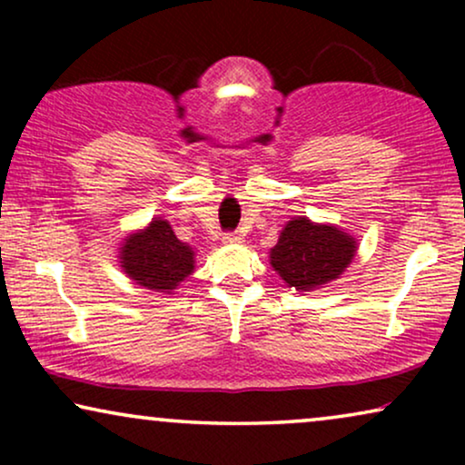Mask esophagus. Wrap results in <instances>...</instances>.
<instances>
[{
  "label": "esophagus",
  "mask_w": 465,
  "mask_h": 465,
  "mask_svg": "<svg viewBox=\"0 0 465 465\" xmlns=\"http://www.w3.org/2000/svg\"><path fill=\"white\" fill-rule=\"evenodd\" d=\"M224 241L226 245H239V243H243V234L241 232H228V234H224Z\"/></svg>",
  "instance_id": "34e87169"
}]
</instances>
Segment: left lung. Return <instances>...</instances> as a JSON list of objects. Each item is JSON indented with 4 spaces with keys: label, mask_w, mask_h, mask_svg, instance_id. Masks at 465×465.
<instances>
[{
    "label": "left lung",
    "mask_w": 465,
    "mask_h": 465,
    "mask_svg": "<svg viewBox=\"0 0 465 465\" xmlns=\"http://www.w3.org/2000/svg\"><path fill=\"white\" fill-rule=\"evenodd\" d=\"M358 241L332 224L292 218L271 250V266L298 292H311L334 282L351 264Z\"/></svg>",
    "instance_id": "8db88e82"
}]
</instances>
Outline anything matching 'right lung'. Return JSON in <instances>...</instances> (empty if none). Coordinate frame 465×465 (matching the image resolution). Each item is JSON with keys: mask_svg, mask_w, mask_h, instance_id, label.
Instances as JSON below:
<instances>
[{"mask_svg": "<svg viewBox=\"0 0 465 465\" xmlns=\"http://www.w3.org/2000/svg\"><path fill=\"white\" fill-rule=\"evenodd\" d=\"M120 266L137 285L171 294L194 271V252L175 237L167 220L154 218L120 247Z\"/></svg>", "mask_w": 465, "mask_h": 465, "instance_id": "add662e5", "label": "right lung"}]
</instances>
